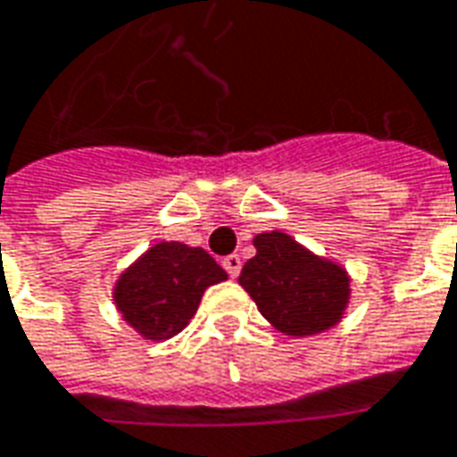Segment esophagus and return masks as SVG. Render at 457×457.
I'll list each match as a JSON object with an SVG mask.
<instances>
[{
    "label": "esophagus",
    "instance_id": "obj_1",
    "mask_svg": "<svg viewBox=\"0 0 457 457\" xmlns=\"http://www.w3.org/2000/svg\"><path fill=\"white\" fill-rule=\"evenodd\" d=\"M222 267H225V272L235 279L239 274V270H242V260H239V254H228L225 260H222Z\"/></svg>",
    "mask_w": 457,
    "mask_h": 457
}]
</instances>
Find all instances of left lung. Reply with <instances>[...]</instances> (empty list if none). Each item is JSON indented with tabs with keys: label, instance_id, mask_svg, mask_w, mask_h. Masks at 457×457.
I'll return each mask as SVG.
<instances>
[{
	"label": "left lung",
	"instance_id": "1",
	"mask_svg": "<svg viewBox=\"0 0 457 457\" xmlns=\"http://www.w3.org/2000/svg\"><path fill=\"white\" fill-rule=\"evenodd\" d=\"M254 247L257 254L245 262L239 284L277 331L312 337L339 324L351 295L344 267L279 229L257 235Z\"/></svg>",
	"mask_w": 457,
	"mask_h": 457
}]
</instances>
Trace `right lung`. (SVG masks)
Segmentation results:
<instances>
[{"instance_id":"1","label":"right lung","mask_w":457,"mask_h":457,"mask_svg":"<svg viewBox=\"0 0 457 457\" xmlns=\"http://www.w3.org/2000/svg\"><path fill=\"white\" fill-rule=\"evenodd\" d=\"M225 279L203 247L158 242L118 277L113 302L143 339L162 341L187 327L207 287Z\"/></svg>"}]
</instances>
